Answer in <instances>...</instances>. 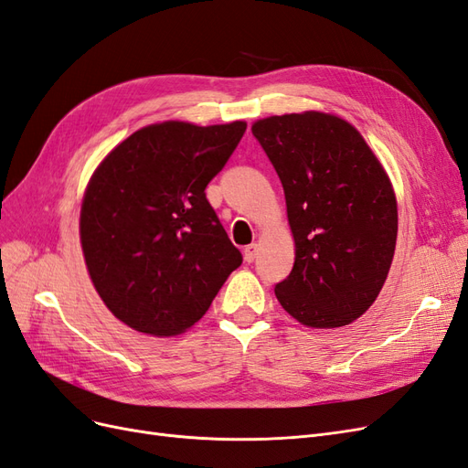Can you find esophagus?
<instances>
[{
    "mask_svg": "<svg viewBox=\"0 0 468 468\" xmlns=\"http://www.w3.org/2000/svg\"><path fill=\"white\" fill-rule=\"evenodd\" d=\"M256 256H258V244H250V246L244 248V260L248 263H251L253 260H256Z\"/></svg>",
    "mask_w": 468,
    "mask_h": 468,
    "instance_id": "esophagus-1",
    "label": "esophagus"
}]
</instances>
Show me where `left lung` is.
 Listing matches in <instances>:
<instances>
[{
	"label": "left lung",
	"instance_id": "1",
	"mask_svg": "<svg viewBox=\"0 0 468 468\" xmlns=\"http://www.w3.org/2000/svg\"><path fill=\"white\" fill-rule=\"evenodd\" d=\"M285 191L294 265L275 294L310 328L359 318L385 285L399 210L390 179L356 126L325 112L253 122Z\"/></svg>",
	"mask_w": 468,
	"mask_h": 468
}]
</instances>
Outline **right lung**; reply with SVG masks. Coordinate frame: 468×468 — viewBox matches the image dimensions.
Wrapping results in <instances>:
<instances>
[{
    "label": "right lung",
    "instance_id": "right-lung-1",
    "mask_svg": "<svg viewBox=\"0 0 468 468\" xmlns=\"http://www.w3.org/2000/svg\"><path fill=\"white\" fill-rule=\"evenodd\" d=\"M244 133V121L150 124L95 169L80 217L83 258L99 296L131 328L186 332L242 265L205 189Z\"/></svg>",
    "mask_w": 468,
    "mask_h": 468
}]
</instances>
